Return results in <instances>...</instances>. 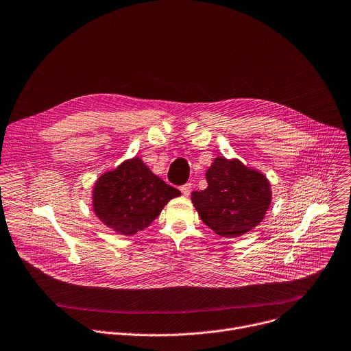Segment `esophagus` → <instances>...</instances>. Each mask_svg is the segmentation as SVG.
<instances>
[{
    "label": "esophagus",
    "mask_w": 351,
    "mask_h": 351,
    "mask_svg": "<svg viewBox=\"0 0 351 351\" xmlns=\"http://www.w3.org/2000/svg\"><path fill=\"white\" fill-rule=\"evenodd\" d=\"M180 192L183 196H189L190 192H192V183H186V184L180 186Z\"/></svg>",
    "instance_id": "esophagus-1"
}]
</instances>
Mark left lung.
<instances>
[{
  "instance_id": "8db88e82",
  "label": "left lung",
  "mask_w": 351,
  "mask_h": 351,
  "mask_svg": "<svg viewBox=\"0 0 351 351\" xmlns=\"http://www.w3.org/2000/svg\"><path fill=\"white\" fill-rule=\"evenodd\" d=\"M207 189L192 193L202 221L215 234L237 238L263 221L271 204L267 178L239 159L217 156L206 172Z\"/></svg>"
}]
</instances>
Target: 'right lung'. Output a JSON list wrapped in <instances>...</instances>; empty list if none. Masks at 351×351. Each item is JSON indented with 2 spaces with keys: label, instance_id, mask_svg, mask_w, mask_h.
Returning <instances> with one entry per match:
<instances>
[{
  "label": "right lung",
  "instance_id": "obj_1",
  "mask_svg": "<svg viewBox=\"0 0 351 351\" xmlns=\"http://www.w3.org/2000/svg\"><path fill=\"white\" fill-rule=\"evenodd\" d=\"M178 189L167 184L134 156L105 172L93 186L92 207L104 224L120 235H134L178 197Z\"/></svg>",
  "mask_w": 351,
  "mask_h": 351
}]
</instances>
